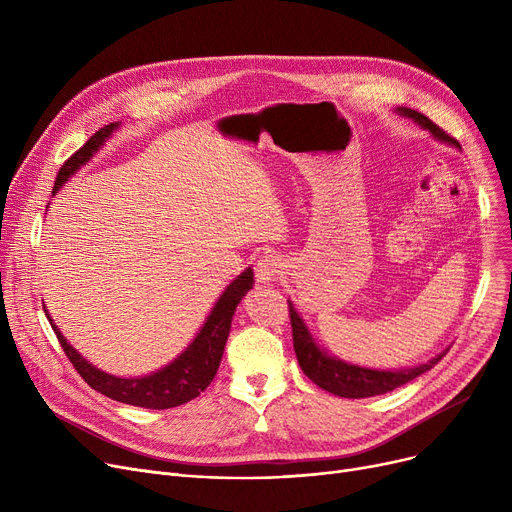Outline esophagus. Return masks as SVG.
Listing matches in <instances>:
<instances>
[{
    "mask_svg": "<svg viewBox=\"0 0 512 512\" xmlns=\"http://www.w3.org/2000/svg\"><path fill=\"white\" fill-rule=\"evenodd\" d=\"M282 272V261L274 253L261 255L255 263V274L259 282H274Z\"/></svg>",
    "mask_w": 512,
    "mask_h": 512,
    "instance_id": "34e87169",
    "label": "esophagus"
}]
</instances>
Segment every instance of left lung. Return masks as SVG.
I'll return each instance as SVG.
<instances>
[{"mask_svg":"<svg viewBox=\"0 0 512 512\" xmlns=\"http://www.w3.org/2000/svg\"><path fill=\"white\" fill-rule=\"evenodd\" d=\"M405 116L413 118L417 124H421L425 130L434 134L436 139L456 145L459 147V141L446 130H442L438 124H434L427 116L409 110V107H402L400 110ZM288 317H290V326H292V344H294V353H297L299 365L307 378L317 384L319 388H324L332 394L344 396V398H369V396H378L392 392L394 388L407 384L415 378H419L421 373L432 369L444 355H438L436 359L427 361L419 367L413 369H402V371H378V369H363L357 365H346L342 361H336L328 357L324 351H319V346L313 342L309 336L303 319L297 315V311L288 305Z\"/></svg>","mask_w":512,"mask_h":512,"instance_id":"8db88e82","label":"left lung"}]
</instances>
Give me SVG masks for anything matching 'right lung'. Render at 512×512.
<instances>
[{
	"label": "right lung",
	"instance_id": "add662e5",
	"mask_svg": "<svg viewBox=\"0 0 512 512\" xmlns=\"http://www.w3.org/2000/svg\"><path fill=\"white\" fill-rule=\"evenodd\" d=\"M114 128H116V124L103 126L83 147L74 151L64 161V166L58 172L56 184H53V193L58 191L70 174H74L80 166L85 164V161L93 155V151L99 149L103 139ZM251 288H253V272L247 270L226 288L220 301L215 303L211 315L207 317L205 326L201 328L195 342L188 346L174 363H170L168 367H164L153 375H147V378L124 380V378H114V375H110V373H103V371L95 369L91 363H87L74 351V348L66 342V338L60 334V330L53 326L51 317L47 313L45 315L49 319L53 332H56L66 357L74 365L76 373L93 390L105 394L112 400L124 402V405H132V407L172 409V407H180V405H184V402L197 398L215 378L222 355H224V346H226V340L230 334V324H232V315L236 311V305Z\"/></svg>",
	"mask_w": 512,
	"mask_h": 512
}]
</instances>
